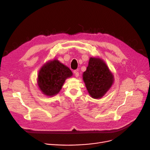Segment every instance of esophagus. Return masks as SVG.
<instances>
[{"label":"esophagus","mask_w":150,"mask_h":150,"mask_svg":"<svg viewBox=\"0 0 150 150\" xmlns=\"http://www.w3.org/2000/svg\"><path fill=\"white\" fill-rule=\"evenodd\" d=\"M74 75H75V76H76V77H79V73L78 72V71H76V70L74 71Z\"/></svg>","instance_id":"34e87169"}]
</instances>
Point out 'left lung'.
<instances>
[{
  "label": "left lung",
  "mask_w": 150,
  "mask_h": 150,
  "mask_svg": "<svg viewBox=\"0 0 150 150\" xmlns=\"http://www.w3.org/2000/svg\"><path fill=\"white\" fill-rule=\"evenodd\" d=\"M83 79L90 96L98 99L101 98L110 88L113 77L101 59L91 57L88 66L83 73Z\"/></svg>",
  "instance_id": "8db88e82"
}]
</instances>
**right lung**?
Listing matches in <instances>:
<instances>
[{"label": "right lung", "mask_w": 150, "mask_h": 150, "mask_svg": "<svg viewBox=\"0 0 150 150\" xmlns=\"http://www.w3.org/2000/svg\"><path fill=\"white\" fill-rule=\"evenodd\" d=\"M72 75L69 68L57 60H54L40 69L38 76V86L45 95L52 96L58 93L67 78Z\"/></svg>", "instance_id": "1"}]
</instances>
